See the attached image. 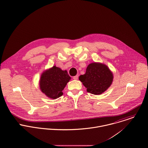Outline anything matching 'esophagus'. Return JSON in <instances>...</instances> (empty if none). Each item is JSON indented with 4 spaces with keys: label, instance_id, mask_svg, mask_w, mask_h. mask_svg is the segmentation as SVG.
<instances>
[{
    "label": "esophagus",
    "instance_id": "34e87169",
    "mask_svg": "<svg viewBox=\"0 0 148 148\" xmlns=\"http://www.w3.org/2000/svg\"><path fill=\"white\" fill-rule=\"evenodd\" d=\"M73 79H74V80H77V79H78V75H75V76L73 77Z\"/></svg>",
    "mask_w": 148,
    "mask_h": 148
}]
</instances>
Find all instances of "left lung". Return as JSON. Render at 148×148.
I'll list each match as a JSON object with an SVG mask.
<instances>
[{
  "instance_id": "1",
  "label": "left lung",
  "mask_w": 148,
  "mask_h": 148,
  "mask_svg": "<svg viewBox=\"0 0 148 148\" xmlns=\"http://www.w3.org/2000/svg\"><path fill=\"white\" fill-rule=\"evenodd\" d=\"M113 79V74L108 66L99 63H90L86 73L79 77L87 91L95 95L105 91L111 85Z\"/></svg>"
}]
</instances>
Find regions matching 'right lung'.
Here are the masks:
<instances>
[{"label":"right lung","instance_id":"add662e5","mask_svg":"<svg viewBox=\"0 0 148 148\" xmlns=\"http://www.w3.org/2000/svg\"><path fill=\"white\" fill-rule=\"evenodd\" d=\"M70 79L66 70L54 66L42 74L40 89L48 97L56 99L63 95L62 90Z\"/></svg>","mask_w":148,"mask_h":148}]
</instances>
